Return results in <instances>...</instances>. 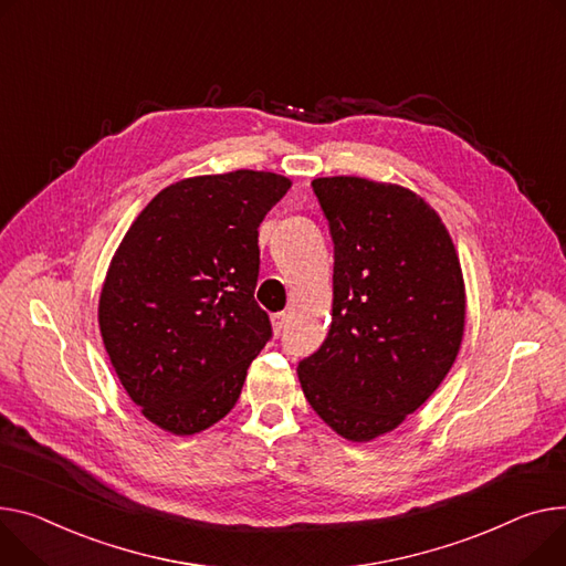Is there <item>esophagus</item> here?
I'll return each mask as SVG.
<instances>
[{
	"mask_svg": "<svg viewBox=\"0 0 566 566\" xmlns=\"http://www.w3.org/2000/svg\"><path fill=\"white\" fill-rule=\"evenodd\" d=\"M286 321H289V316L284 314V312H280V314H275L273 316V329L280 334L284 327H286Z\"/></svg>",
	"mask_w": 566,
	"mask_h": 566,
	"instance_id": "34e87169",
	"label": "esophagus"
}]
</instances>
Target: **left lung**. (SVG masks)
I'll return each mask as SVG.
<instances>
[{
	"label": "left lung",
	"instance_id": "obj_1",
	"mask_svg": "<svg viewBox=\"0 0 566 566\" xmlns=\"http://www.w3.org/2000/svg\"><path fill=\"white\" fill-rule=\"evenodd\" d=\"M334 243L332 325L297 364L305 398L348 441L396 430L443 382L462 346L467 293L439 213L398 184L318 177Z\"/></svg>",
	"mask_w": 566,
	"mask_h": 566
}]
</instances>
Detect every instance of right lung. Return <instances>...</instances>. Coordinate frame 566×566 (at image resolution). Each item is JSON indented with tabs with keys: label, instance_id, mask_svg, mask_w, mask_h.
Here are the masks:
<instances>
[{
	"label": "right lung",
	"instance_id": "add662e5",
	"mask_svg": "<svg viewBox=\"0 0 566 566\" xmlns=\"http://www.w3.org/2000/svg\"><path fill=\"white\" fill-rule=\"evenodd\" d=\"M291 179L263 170L188 177L132 222L99 293L111 366L143 417L186 437L237 405L271 338L254 300L259 224Z\"/></svg>",
	"mask_w": 566,
	"mask_h": 566
}]
</instances>
